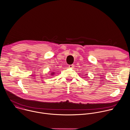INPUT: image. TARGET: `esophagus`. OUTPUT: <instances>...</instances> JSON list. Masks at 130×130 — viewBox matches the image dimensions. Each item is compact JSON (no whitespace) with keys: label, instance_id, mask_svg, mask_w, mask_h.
I'll use <instances>...</instances> for the list:
<instances>
[{"label":"esophagus","instance_id":"obj_1","mask_svg":"<svg viewBox=\"0 0 130 130\" xmlns=\"http://www.w3.org/2000/svg\"><path fill=\"white\" fill-rule=\"evenodd\" d=\"M74 67V65L73 64L69 65V68H73Z\"/></svg>","mask_w":130,"mask_h":130}]
</instances>
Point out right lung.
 I'll list each match as a JSON object with an SVG mask.
<instances>
[{"instance_id":"add662e5","label":"right lung","mask_w":130,"mask_h":130,"mask_svg":"<svg viewBox=\"0 0 130 130\" xmlns=\"http://www.w3.org/2000/svg\"><path fill=\"white\" fill-rule=\"evenodd\" d=\"M54 74V73H52V74Z\"/></svg>"}]
</instances>
